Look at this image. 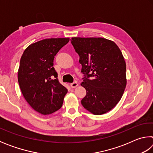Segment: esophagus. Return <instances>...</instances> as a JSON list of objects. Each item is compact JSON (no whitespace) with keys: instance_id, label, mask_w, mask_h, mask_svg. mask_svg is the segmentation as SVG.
<instances>
[{"instance_id":"1","label":"esophagus","mask_w":153,"mask_h":153,"mask_svg":"<svg viewBox=\"0 0 153 153\" xmlns=\"http://www.w3.org/2000/svg\"><path fill=\"white\" fill-rule=\"evenodd\" d=\"M70 86L71 88H76L77 86H78V84H77V82H74L73 83H71V84H70Z\"/></svg>"}]
</instances>
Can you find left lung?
Instances as JSON below:
<instances>
[{
  "mask_svg": "<svg viewBox=\"0 0 153 153\" xmlns=\"http://www.w3.org/2000/svg\"><path fill=\"white\" fill-rule=\"evenodd\" d=\"M71 42L79 56L81 86L86 90L82 105L94 115L110 111L120 102L125 90L126 64L113 42L103 38H77Z\"/></svg>",
  "mask_w": 153,
  "mask_h": 153,
  "instance_id": "obj_1",
  "label": "left lung"
}]
</instances>
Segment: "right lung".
<instances>
[{
    "label": "right lung",
    "instance_id": "add662e5",
    "mask_svg": "<svg viewBox=\"0 0 153 153\" xmlns=\"http://www.w3.org/2000/svg\"><path fill=\"white\" fill-rule=\"evenodd\" d=\"M69 41V38L40 40L28 46L21 57L17 75L21 91L33 109L42 115L58 111L67 93L57 79L53 61Z\"/></svg>",
    "mask_w": 153,
    "mask_h": 153
}]
</instances>
